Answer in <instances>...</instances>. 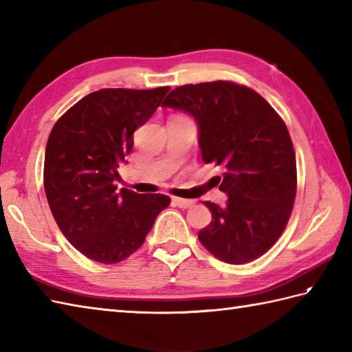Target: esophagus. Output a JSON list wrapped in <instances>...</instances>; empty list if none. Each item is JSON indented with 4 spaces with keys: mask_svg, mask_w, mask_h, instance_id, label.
<instances>
[{
    "mask_svg": "<svg viewBox=\"0 0 352 352\" xmlns=\"http://www.w3.org/2000/svg\"><path fill=\"white\" fill-rule=\"evenodd\" d=\"M172 203H174L175 206H178L180 208H189V207H192L193 204H195V201H192V199H183V198L174 197V198H172Z\"/></svg>",
    "mask_w": 352,
    "mask_h": 352,
    "instance_id": "obj_1",
    "label": "esophagus"
}]
</instances>
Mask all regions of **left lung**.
Here are the masks:
<instances>
[{"instance_id": "1", "label": "left lung", "mask_w": 352, "mask_h": 352, "mask_svg": "<svg viewBox=\"0 0 352 352\" xmlns=\"http://www.w3.org/2000/svg\"><path fill=\"white\" fill-rule=\"evenodd\" d=\"M162 107L195 118L204 163L226 169L227 206L204 201L212 222L198 233L216 258L243 265L271 250L287 226L296 195V160L287 126L263 96L231 83L184 85Z\"/></svg>"}]
</instances>
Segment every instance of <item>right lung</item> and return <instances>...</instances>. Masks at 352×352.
<instances>
[{"label":"right lung","instance_id":"obj_1","mask_svg":"<svg viewBox=\"0 0 352 352\" xmlns=\"http://www.w3.org/2000/svg\"><path fill=\"white\" fill-rule=\"evenodd\" d=\"M169 87L101 89L86 95L52 126L43 188L58 228L83 256L104 265L130 257L170 204L162 193L118 190V168L133 133L160 106Z\"/></svg>","mask_w":352,"mask_h":352}]
</instances>
